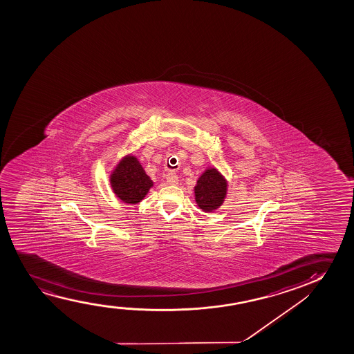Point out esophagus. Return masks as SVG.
Masks as SVG:
<instances>
[{"label":"esophagus","instance_id":"obj_1","mask_svg":"<svg viewBox=\"0 0 354 354\" xmlns=\"http://www.w3.org/2000/svg\"><path fill=\"white\" fill-rule=\"evenodd\" d=\"M167 183L169 185H176L179 183V178H178V175L173 173V171H170L167 174Z\"/></svg>","mask_w":354,"mask_h":354}]
</instances>
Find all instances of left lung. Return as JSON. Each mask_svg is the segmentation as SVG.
Here are the masks:
<instances>
[{"instance_id": "left-lung-1", "label": "left lung", "mask_w": 354, "mask_h": 354, "mask_svg": "<svg viewBox=\"0 0 354 354\" xmlns=\"http://www.w3.org/2000/svg\"><path fill=\"white\" fill-rule=\"evenodd\" d=\"M227 184L215 168L205 170L194 186L196 202L204 212L210 213L223 203Z\"/></svg>"}]
</instances>
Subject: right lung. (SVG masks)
Returning a JSON list of instances; mask_svg holds the SVG:
<instances>
[{"mask_svg": "<svg viewBox=\"0 0 354 354\" xmlns=\"http://www.w3.org/2000/svg\"><path fill=\"white\" fill-rule=\"evenodd\" d=\"M111 186L118 198L126 203L136 204L145 197L153 183L139 160L134 156H127L112 173Z\"/></svg>", "mask_w": 354, "mask_h": 354, "instance_id": "add662e5", "label": "right lung"}]
</instances>
